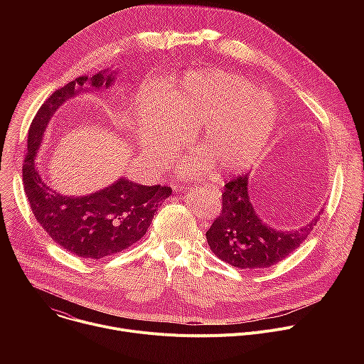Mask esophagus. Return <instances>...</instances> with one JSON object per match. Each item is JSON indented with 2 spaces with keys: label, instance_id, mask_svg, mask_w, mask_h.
<instances>
[{
  "label": "esophagus",
  "instance_id": "34e87169",
  "mask_svg": "<svg viewBox=\"0 0 364 364\" xmlns=\"http://www.w3.org/2000/svg\"><path fill=\"white\" fill-rule=\"evenodd\" d=\"M194 190H196V191H197V190H200V191H201V190H205V188H204V187H196Z\"/></svg>",
  "mask_w": 364,
  "mask_h": 364
}]
</instances>
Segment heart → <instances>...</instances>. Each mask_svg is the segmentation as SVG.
<instances>
[{
	"mask_svg": "<svg viewBox=\"0 0 364 364\" xmlns=\"http://www.w3.org/2000/svg\"><path fill=\"white\" fill-rule=\"evenodd\" d=\"M275 102L247 79L222 72H187L180 82L154 99L141 93L135 102L136 138L152 159L161 160L184 138V128L198 127L197 142L222 174L252 167L278 127ZM210 164L190 159L181 167L186 177L209 171Z\"/></svg>",
	"mask_w": 364,
	"mask_h": 364,
	"instance_id": "heart-1",
	"label": "heart"
}]
</instances>
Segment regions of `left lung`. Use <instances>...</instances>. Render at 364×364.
<instances>
[{"label":"left lung","instance_id":"1","mask_svg":"<svg viewBox=\"0 0 364 364\" xmlns=\"http://www.w3.org/2000/svg\"><path fill=\"white\" fill-rule=\"evenodd\" d=\"M249 174L225 186L219 218L205 232L212 252L239 269L269 268L294 252L314 229L323 209L299 229L279 230L265 223L253 207L247 184Z\"/></svg>","mask_w":364,"mask_h":364}]
</instances>
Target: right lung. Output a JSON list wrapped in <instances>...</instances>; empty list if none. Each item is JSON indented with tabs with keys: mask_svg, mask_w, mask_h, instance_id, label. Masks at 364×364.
I'll return each mask as SVG.
<instances>
[{
	"mask_svg": "<svg viewBox=\"0 0 364 364\" xmlns=\"http://www.w3.org/2000/svg\"><path fill=\"white\" fill-rule=\"evenodd\" d=\"M115 80L117 70L105 69L92 77L80 76L51 95L30 125L23 166L24 191L37 222L63 249L93 261L138 242L148 230L155 212L170 197L171 188L159 184L144 186L121 177L86 196H65L41 178L36 159L51 117L65 102L82 93L109 89Z\"/></svg>",
	"mask_w": 364,
	"mask_h": 364,
	"instance_id": "add662e5",
	"label": "right lung"
}]
</instances>
